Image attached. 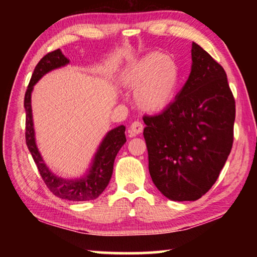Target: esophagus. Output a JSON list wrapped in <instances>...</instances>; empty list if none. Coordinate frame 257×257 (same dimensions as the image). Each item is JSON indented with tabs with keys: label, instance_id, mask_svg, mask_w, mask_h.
Segmentation results:
<instances>
[{
	"label": "esophagus",
	"instance_id": "34e87169",
	"mask_svg": "<svg viewBox=\"0 0 257 257\" xmlns=\"http://www.w3.org/2000/svg\"><path fill=\"white\" fill-rule=\"evenodd\" d=\"M144 130V125H143L139 121H134V122L130 124V127L128 129V134L130 137L136 136V135H139L141 133H143Z\"/></svg>",
	"mask_w": 257,
	"mask_h": 257
}]
</instances>
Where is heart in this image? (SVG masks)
Masks as SVG:
<instances>
[{
  "mask_svg": "<svg viewBox=\"0 0 257 257\" xmlns=\"http://www.w3.org/2000/svg\"><path fill=\"white\" fill-rule=\"evenodd\" d=\"M120 82L135 88V103L145 112H159L170 105L180 84L177 62L162 53H150L125 68Z\"/></svg>",
  "mask_w": 257,
  "mask_h": 257,
  "instance_id": "heart-1",
  "label": "heart"
}]
</instances>
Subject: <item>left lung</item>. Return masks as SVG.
<instances>
[{
	"mask_svg": "<svg viewBox=\"0 0 257 257\" xmlns=\"http://www.w3.org/2000/svg\"><path fill=\"white\" fill-rule=\"evenodd\" d=\"M175 101L144 118L149 170L171 201H196L214 185L233 142L236 105L224 69L196 43Z\"/></svg>",
	"mask_w": 257,
	"mask_h": 257,
	"instance_id": "obj_1",
	"label": "left lung"
}]
</instances>
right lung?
I'll list each match as a JSON object with an SVG mask.
<instances>
[{
    "instance_id": "right-lung-1",
    "label": "right lung",
    "mask_w": 257,
    "mask_h": 257,
    "mask_svg": "<svg viewBox=\"0 0 257 257\" xmlns=\"http://www.w3.org/2000/svg\"><path fill=\"white\" fill-rule=\"evenodd\" d=\"M68 63L69 59H67L59 49L47 53L35 67L32 79H30L28 88L26 90L24 102L26 110V143H27L28 150L37 165L43 180L46 184L47 188L55 196L72 202L93 201L103 193L110 182L115 156L122 145L127 142L124 135V125L121 124L119 127L110 130L104 136L88 170L84 173V176L75 178V179H66V178L59 177L50 170L38 151L36 138H35L32 111V93L34 86L46 73L54 69L67 66Z\"/></svg>"
}]
</instances>
